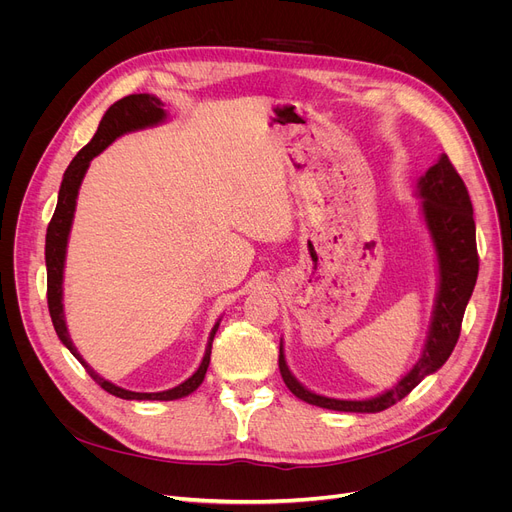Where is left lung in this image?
I'll return each mask as SVG.
<instances>
[{
    "label": "left lung",
    "mask_w": 512,
    "mask_h": 512,
    "mask_svg": "<svg viewBox=\"0 0 512 512\" xmlns=\"http://www.w3.org/2000/svg\"><path fill=\"white\" fill-rule=\"evenodd\" d=\"M419 195L425 199V222L429 232H432L440 263V292L423 357L394 388L380 396L371 400H336L313 394L292 378L280 342L278 365L282 380L294 396H299L309 405L346 413L386 411L405 398L417 384H421L425 375L438 371L454 351L479 272L473 205L467 186L448 155H442L438 164L429 168L419 180Z\"/></svg>",
    "instance_id": "obj_1"
}]
</instances>
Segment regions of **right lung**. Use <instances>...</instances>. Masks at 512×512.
<instances>
[{
	"label": "right lung",
	"mask_w": 512,
	"mask_h": 512,
	"mask_svg": "<svg viewBox=\"0 0 512 512\" xmlns=\"http://www.w3.org/2000/svg\"><path fill=\"white\" fill-rule=\"evenodd\" d=\"M161 103L157 97L147 95V93H139V95H128L120 101H116L110 110L105 112V116L99 122V128L95 132V137L91 139L89 145H85L76 153V157L70 161V166L64 172V180L60 186V195H58V205L56 211H53V218L47 226V236H45V263H47V307H49V315L53 321V328H56L60 340L66 344L68 351L83 363V367L87 369V373L91 378L105 390L118 398H126V400H176L182 398L186 394L195 392L201 382L205 380V373L209 367V359H211V342L215 332H218V326L215 324L211 330V338H209V346L205 351L203 363L199 365V369L188 378L186 382H182L180 386L166 390V392H130L124 388H118L114 384H110L107 380H103L101 375H97L85 361L76 353V348L68 336L66 330V321H64V307H62V278H64V259H66V245H68V234H70V226H72V218H74V207H76V195H78V186L83 182V176L89 168V161L99 155L107 145H110L114 139H118L120 134L137 130V128H145L151 124H157L166 118V112L161 110Z\"/></svg>",
	"instance_id": "1"
}]
</instances>
